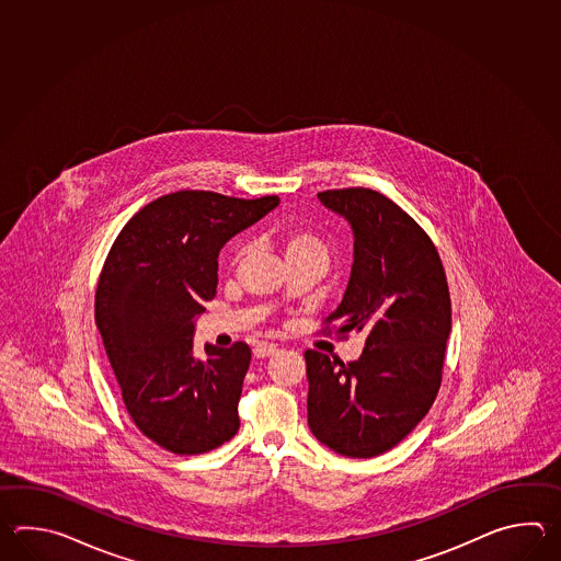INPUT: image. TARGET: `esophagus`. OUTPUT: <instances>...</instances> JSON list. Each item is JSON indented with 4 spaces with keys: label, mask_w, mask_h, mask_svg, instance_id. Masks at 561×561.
Masks as SVG:
<instances>
[{
    "label": "esophagus",
    "mask_w": 561,
    "mask_h": 561,
    "mask_svg": "<svg viewBox=\"0 0 561 561\" xmlns=\"http://www.w3.org/2000/svg\"><path fill=\"white\" fill-rule=\"evenodd\" d=\"M254 357L256 358H266V357H273V355H276L278 353V348H276L275 345H259L254 351Z\"/></svg>",
    "instance_id": "1"
}]
</instances>
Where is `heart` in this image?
I'll list each match as a JSON object with an SVG mask.
<instances>
[{"mask_svg":"<svg viewBox=\"0 0 561 561\" xmlns=\"http://www.w3.org/2000/svg\"><path fill=\"white\" fill-rule=\"evenodd\" d=\"M278 240H280L286 263H293V261H298V259H307V256H322V259H327L324 242L309 228H285L278 234ZM242 252L244 251L239 249L237 256H242Z\"/></svg>","mask_w":561,"mask_h":561,"instance_id":"obj_1","label":"heart"}]
</instances>
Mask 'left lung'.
I'll return each mask as SVG.
<instances>
[{
  "label": "left lung",
  "mask_w": 561,
  "mask_h": 561,
  "mask_svg": "<svg viewBox=\"0 0 561 561\" xmlns=\"http://www.w3.org/2000/svg\"><path fill=\"white\" fill-rule=\"evenodd\" d=\"M353 230V266L336 334L367 333L357 360L307 351L309 427L334 454L367 459L393 449L427 415L442 385L451 298L423 228L381 192L317 194Z\"/></svg>",
  "instance_id": "1"
}]
</instances>
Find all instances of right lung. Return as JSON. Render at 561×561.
<instances>
[{"instance_id": "obj_1", "label": "right lung", "mask_w": 561, "mask_h": 561, "mask_svg": "<svg viewBox=\"0 0 561 561\" xmlns=\"http://www.w3.org/2000/svg\"><path fill=\"white\" fill-rule=\"evenodd\" d=\"M278 203L172 192L131 216L110 249L95 324L131 421L167 451L206 454L239 431L251 348L206 343L201 360L192 336L215 298L222 247Z\"/></svg>"}]
</instances>
